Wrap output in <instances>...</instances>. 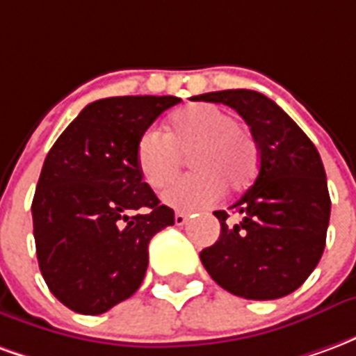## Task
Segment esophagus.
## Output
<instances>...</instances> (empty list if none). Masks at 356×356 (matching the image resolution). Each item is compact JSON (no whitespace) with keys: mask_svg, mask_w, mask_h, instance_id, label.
<instances>
[{"mask_svg":"<svg viewBox=\"0 0 356 356\" xmlns=\"http://www.w3.org/2000/svg\"><path fill=\"white\" fill-rule=\"evenodd\" d=\"M186 221H188V216H186V213H183V211H177V213H175V225L181 227V225H185Z\"/></svg>","mask_w":356,"mask_h":356,"instance_id":"obj_1","label":"esophagus"}]
</instances>
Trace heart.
Instances as JSON below:
<instances>
[{
    "mask_svg": "<svg viewBox=\"0 0 356 356\" xmlns=\"http://www.w3.org/2000/svg\"><path fill=\"white\" fill-rule=\"evenodd\" d=\"M191 152L194 173L165 188L162 200L179 209H200L221 196L246 188L257 173V145L236 118L213 104L198 102L179 110L168 122L165 135L147 129L137 140L135 160L140 177L152 188H162L181 170Z\"/></svg>",
    "mask_w": 356,
    "mask_h": 356,
    "instance_id": "b5f03b06",
    "label": "heart"
}]
</instances>
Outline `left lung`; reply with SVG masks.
I'll return each instance as SVG.
<instances>
[{"label": "left lung", "mask_w": 356, "mask_h": 356, "mask_svg": "<svg viewBox=\"0 0 356 356\" xmlns=\"http://www.w3.org/2000/svg\"><path fill=\"white\" fill-rule=\"evenodd\" d=\"M238 112L259 150L254 185L231 206L213 211L221 234L200 252L202 265L223 290L244 299H278L298 290L318 265L326 246L330 194L321 154L275 101L250 89L196 97Z\"/></svg>", "instance_id": "8db88e82"}]
</instances>
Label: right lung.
<instances>
[{"label": "right lung", "mask_w": 356, "mask_h": 356, "mask_svg": "<svg viewBox=\"0 0 356 356\" xmlns=\"http://www.w3.org/2000/svg\"><path fill=\"white\" fill-rule=\"evenodd\" d=\"M179 97H108L88 104L45 158L32 202L38 263L51 293L101 314L139 290L148 242L175 223L143 183L137 140Z\"/></svg>", "instance_id": "1"}]
</instances>
